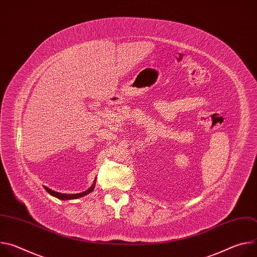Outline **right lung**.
<instances>
[{
    "label": "right lung",
    "mask_w": 257,
    "mask_h": 257,
    "mask_svg": "<svg viewBox=\"0 0 257 257\" xmlns=\"http://www.w3.org/2000/svg\"><path fill=\"white\" fill-rule=\"evenodd\" d=\"M94 184H92V186L89 188V189H87L86 191H84V192H81V193H77V194H65V193H59V192H56V191H53V190H51L50 188H47V187H45V189L51 194V195H53V196H55V197H57V198H59V199H62V200H66V199H76V198H79V197H82V196H85V195H87V194H89L93 189H94Z\"/></svg>",
    "instance_id": "right-lung-1"
}]
</instances>
